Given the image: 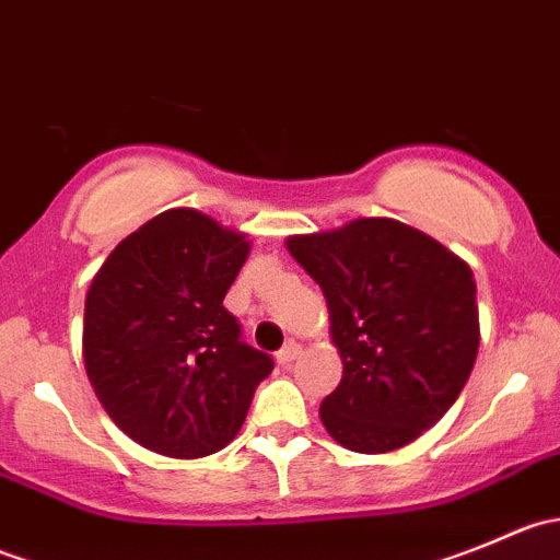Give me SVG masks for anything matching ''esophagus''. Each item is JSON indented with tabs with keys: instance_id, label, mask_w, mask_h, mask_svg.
<instances>
[{
	"instance_id": "obj_1",
	"label": "esophagus",
	"mask_w": 560,
	"mask_h": 560,
	"mask_svg": "<svg viewBox=\"0 0 560 560\" xmlns=\"http://www.w3.org/2000/svg\"><path fill=\"white\" fill-rule=\"evenodd\" d=\"M298 358H301V343H298V341H287L284 347H281V352L276 354V360H279L281 365H290V363H295Z\"/></svg>"
}]
</instances>
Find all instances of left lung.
I'll return each instance as SVG.
<instances>
[{"mask_svg": "<svg viewBox=\"0 0 560 560\" xmlns=\"http://www.w3.org/2000/svg\"><path fill=\"white\" fill-rule=\"evenodd\" d=\"M287 252L325 292L343 363L341 382L319 406L325 431L352 453L380 455L436 425L479 349L477 284L466 259L385 217L290 235Z\"/></svg>", "mask_w": 560, "mask_h": 560, "instance_id": "obj_1", "label": "left lung"}]
</instances>
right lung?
<instances>
[{"mask_svg": "<svg viewBox=\"0 0 560 560\" xmlns=\"http://www.w3.org/2000/svg\"><path fill=\"white\" fill-rule=\"evenodd\" d=\"M252 241L195 208H171L121 241L94 276L83 365L100 404L140 447L206 457L235 439L270 354L246 347L222 306Z\"/></svg>", "mask_w": 560, "mask_h": 560, "instance_id": "obj_1", "label": "right lung"}]
</instances>
